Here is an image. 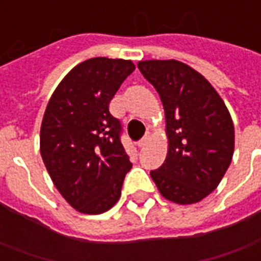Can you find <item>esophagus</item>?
<instances>
[{"mask_svg":"<svg viewBox=\"0 0 261 261\" xmlns=\"http://www.w3.org/2000/svg\"><path fill=\"white\" fill-rule=\"evenodd\" d=\"M149 140H151V134H149V133H147V134H145V136L142 137V138H141V140H140V141L137 142V145H138V147H140V148L145 147V145H147L148 141H149Z\"/></svg>","mask_w":261,"mask_h":261,"instance_id":"obj_1","label":"esophagus"}]
</instances>
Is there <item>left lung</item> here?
I'll use <instances>...</instances> for the list:
<instances>
[{
    "label": "left lung",
    "instance_id": "8db88e82",
    "mask_svg": "<svg viewBox=\"0 0 261 261\" xmlns=\"http://www.w3.org/2000/svg\"><path fill=\"white\" fill-rule=\"evenodd\" d=\"M138 68L159 93L166 119L168 153L151 177L169 201H201L232 162L235 128L229 110L214 86L181 61L145 60Z\"/></svg>",
    "mask_w": 261,
    "mask_h": 261
}]
</instances>
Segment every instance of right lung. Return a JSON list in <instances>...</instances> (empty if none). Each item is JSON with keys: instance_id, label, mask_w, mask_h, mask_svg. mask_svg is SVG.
Instances as JSON below:
<instances>
[{"instance_id": "add662e5", "label": "right lung", "mask_w": 261, "mask_h": 261, "mask_svg": "<svg viewBox=\"0 0 261 261\" xmlns=\"http://www.w3.org/2000/svg\"><path fill=\"white\" fill-rule=\"evenodd\" d=\"M136 69L131 60L95 57L61 80L40 127V153L54 186L78 213H106L119 201L133 164L109 105Z\"/></svg>"}]
</instances>
